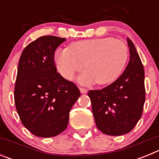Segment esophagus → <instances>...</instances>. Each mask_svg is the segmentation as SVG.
<instances>
[{
    "label": "esophagus",
    "mask_w": 159,
    "mask_h": 159,
    "mask_svg": "<svg viewBox=\"0 0 159 159\" xmlns=\"http://www.w3.org/2000/svg\"><path fill=\"white\" fill-rule=\"evenodd\" d=\"M80 91L82 94H86L88 93V89L86 88H80Z\"/></svg>",
    "instance_id": "esophagus-1"
}]
</instances>
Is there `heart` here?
<instances>
[{
  "mask_svg": "<svg viewBox=\"0 0 159 159\" xmlns=\"http://www.w3.org/2000/svg\"><path fill=\"white\" fill-rule=\"evenodd\" d=\"M127 60L126 43L112 37L80 40L71 43L69 48L57 49L54 53L57 71L67 80L85 66L87 69L77 78L84 85L114 82L121 75Z\"/></svg>",
  "mask_w": 159,
  "mask_h": 159,
  "instance_id": "obj_1",
  "label": "heart"
}]
</instances>
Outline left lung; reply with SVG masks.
Instances as JSON below:
<instances>
[{
    "label": "left lung",
    "instance_id": "8db88e82",
    "mask_svg": "<svg viewBox=\"0 0 159 159\" xmlns=\"http://www.w3.org/2000/svg\"><path fill=\"white\" fill-rule=\"evenodd\" d=\"M130 60L115 82L88 92L97 127L108 135L127 134L135 127L145 102L144 68L133 42L127 38Z\"/></svg>",
    "mask_w": 159,
    "mask_h": 159
}]
</instances>
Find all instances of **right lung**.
<instances>
[{
  "label": "right lung",
  "instance_id": "right-lung-1",
  "mask_svg": "<svg viewBox=\"0 0 159 159\" xmlns=\"http://www.w3.org/2000/svg\"><path fill=\"white\" fill-rule=\"evenodd\" d=\"M65 38L39 37L24 49L18 64L14 100L21 123L34 135L54 137L67 127L80 92L57 73L54 53Z\"/></svg>",
  "mask_w": 159,
  "mask_h": 159
}]
</instances>
